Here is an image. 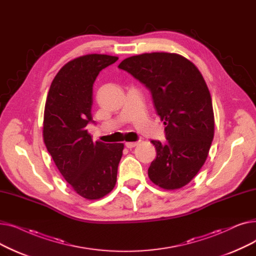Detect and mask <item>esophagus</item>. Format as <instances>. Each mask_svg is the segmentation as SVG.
I'll list each match as a JSON object with an SVG mask.
<instances>
[{
  "label": "esophagus",
  "instance_id": "obj_1",
  "mask_svg": "<svg viewBox=\"0 0 256 256\" xmlns=\"http://www.w3.org/2000/svg\"><path fill=\"white\" fill-rule=\"evenodd\" d=\"M139 144V141L137 142H126V146L128 147V148H132V147H135Z\"/></svg>",
  "mask_w": 256,
  "mask_h": 256
}]
</instances>
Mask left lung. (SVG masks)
Listing matches in <instances>:
<instances>
[{
	"label": "left lung",
	"mask_w": 256,
	"mask_h": 256,
	"mask_svg": "<svg viewBox=\"0 0 256 256\" xmlns=\"http://www.w3.org/2000/svg\"><path fill=\"white\" fill-rule=\"evenodd\" d=\"M118 67L152 92L158 115L166 126V143L152 140L156 158L150 180L164 190L189 184L204 166L214 138L210 93L199 70L174 52H146L124 59Z\"/></svg>",
	"instance_id": "8db88e82"
}]
</instances>
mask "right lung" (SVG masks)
I'll use <instances>...</instances> for the list:
<instances>
[{"instance_id":"1","label":"right lung","mask_w":256,"mask_h":256,"mask_svg":"<svg viewBox=\"0 0 256 256\" xmlns=\"http://www.w3.org/2000/svg\"><path fill=\"white\" fill-rule=\"evenodd\" d=\"M118 57L89 54L67 62L54 78L44 106V141L58 170L74 191L100 199L116 184L122 143L94 142L86 126L92 121L93 83Z\"/></svg>"}]
</instances>
